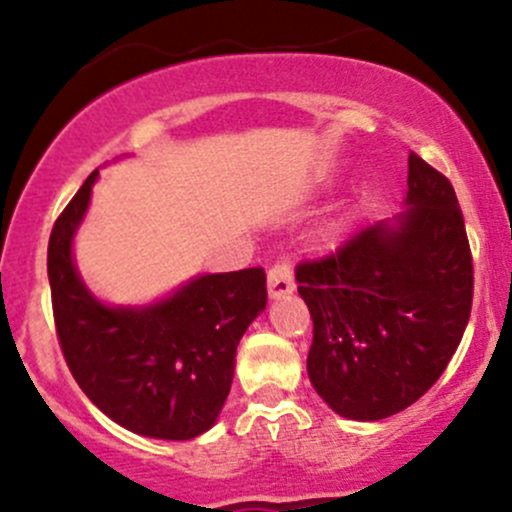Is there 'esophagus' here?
<instances>
[{"mask_svg":"<svg viewBox=\"0 0 512 512\" xmlns=\"http://www.w3.org/2000/svg\"><path fill=\"white\" fill-rule=\"evenodd\" d=\"M294 289V277L292 267H289L287 260H280L277 265L270 267L267 272V292H270L272 299L282 297V294H289Z\"/></svg>","mask_w":512,"mask_h":512,"instance_id":"esophagus-1","label":"esophagus"}]
</instances>
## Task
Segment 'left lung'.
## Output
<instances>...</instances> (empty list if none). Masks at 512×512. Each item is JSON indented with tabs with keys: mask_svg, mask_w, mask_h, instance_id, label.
<instances>
[{
	"mask_svg": "<svg viewBox=\"0 0 512 512\" xmlns=\"http://www.w3.org/2000/svg\"><path fill=\"white\" fill-rule=\"evenodd\" d=\"M314 322L307 374L339 416L379 421L438 381L471 317L473 257L451 180L409 156L406 213L299 262Z\"/></svg>",
	"mask_w": 512,
	"mask_h": 512,
	"instance_id": "left-lung-1",
	"label": "left lung"
}]
</instances>
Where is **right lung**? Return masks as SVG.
<instances>
[{
  "mask_svg": "<svg viewBox=\"0 0 512 512\" xmlns=\"http://www.w3.org/2000/svg\"><path fill=\"white\" fill-rule=\"evenodd\" d=\"M98 170L86 178L49 237L56 337L76 384L118 426L188 441L218 421L242 334L267 304L262 267L200 275L148 307L98 302L71 257Z\"/></svg>",
  "mask_w": 512,
  "mask_h": 512,
  "instance_id": "obj_1",
  "label": "right lung"
}]
</instances>
